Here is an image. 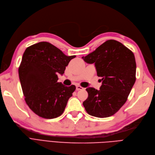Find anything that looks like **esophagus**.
I'll list each match as a JSON object with an SVG mask.
<instances>
[{"instance_id": "1", "label": "esophagus", "mask_w": 155, "mask_h": 155, "mask_svg": "<svg viewBox=\"0 0 155 155\" xmlns=\"http://www.w3.org/2000/svg\"><path fill=\"white\" fill-rule=\"evenodd\" d=\"M83 88L82 87H81V86H76V90L77 91H79V90H83Z\"/></svg>"}]
</instances>
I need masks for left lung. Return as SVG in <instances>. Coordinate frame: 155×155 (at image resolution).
Segmentation results:
<instances>
[{"label":"left lung","instance_id":"8db88e82","mask_svg":"<svg viewBox=\"0 0 155 155\" xmlns=\"http://www.w3.org/2000/svg\"><path fill=\"white\" fill-rule=\"evenodd\" d=\"M83 60L94 63L101 77L100 90L86 88L87 99L83 105L88 114L97 118L114 115L126 102L136 81L137 64L132 51L116 40H108Z\"/></svg>","mask_w":155,"mask_h":155}]
</instances>
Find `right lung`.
Returning a JSON list of instances; mask_svg holds the SVG:
<instances>
[{"label":"right lung","mask_w":155,"mask_h":155,"mask_svg":"<svg viewBox=\"0 0 155 155\" xmlns=\"http://www.w3.org/2000/svg\"><path fill=\"white\" fill-rule=\"evenodd\" d=\"M48 42H40L28 47L22 55L18 76L26 104L41 118H55L63 114L76 86L66 87L58 82L70 60Z\"/></svg>","instance_id":"right-lung-1"}]
</instances>
